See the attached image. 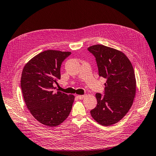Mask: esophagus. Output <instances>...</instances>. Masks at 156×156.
I'll return each mask as SVG.
<instances>
[{
	"label": "esophagus",
	"instance_id": "obj_1",
	"mask_svg": "<svg viewBox=\"0 0 156 156\" xmlns=\"http://www.w3.org/2000/svg\"><path fill=\"white\" fill-rule=\"evenodd\" d=\"M84 95H78L77 97L79 99V100H82V99H83L84 98Z\"/></svg>",
	"mask_w": 156,
	"mask_h": 156
}]
</instances>
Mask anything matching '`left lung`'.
<instances>
[{
	"instance_id": "left-lung-1",
	"label": "left lung",
	"mask_w": 156,
	"mask_h": 156,
	"mask_svg": "<svg viewBox=\"0 0 156 156\" xmlns=\"http://www.w3.org/2000/svg\"><path fill=\"white\" fill-rule=\"evenodd\" d=\"M94 57L99 75L107 79L104 95L96 93V107L90 111L93 119L108 126L119 122L129 111L136 93L134 69L128 58L116 49L103 45L88 48Z\"/></svg>"
}]
</instances>
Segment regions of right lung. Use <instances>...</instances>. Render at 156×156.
Returning <instances> with one entry per match:
<instances>
[{
    "label": "right lung",
    "instance_id": "obj_1",
    "mask_svg": "<svg viewBox=\"0 0 156 156\" xmlns=\"http://www.w3.org/2000/svg\"><path fill=\"white\" fill-rule=\"evenodd\" d=\"M71 52L47 50L28 62L23 69L21 87L25 104L35 119L49 127L67 119L74 96L53 90L60 79V67Z\"/></svg>",
    "mask_w": 156,
    "mask_h": 156
}]
</instances>
